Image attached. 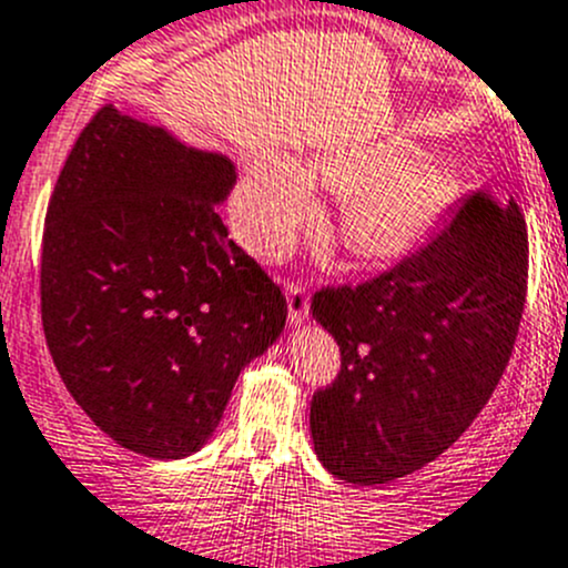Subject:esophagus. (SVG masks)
<instances>
[{
	"label": "esophagus",
	"mask_w": 568,
	"mask_h": 568,
	"mask_svg": "<svg viewBox=\"0 0 568 568\" xmlns=\"http://www.w3.org/2000/svg\"><path fill=\"white\" fill-rule=\"evenodd\" d=\"M285 296H288V318L291 322H305L307 311H311V294H307V283L302 280H288L285 285Z\"/></svg>",
	"instance_id": "34e87169"
}]
</instances>
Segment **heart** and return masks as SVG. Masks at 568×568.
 Listing matches in <instances>:
<instances>
[{
  "label": "heart",
  "instance_id": "1",
  "mask_svg": "<svg viewBox=\"0 0 568 568\" xmlns=\"http://www.w3.org/2000/svg\"><path fill=\"white\" fill-rule=\"evenodd\" d=\"M407 144H372L313 158L307 166L283 155L252 163L235 194V224L246 246L280 257L318 219L313 180L346 196L341 239L361 261L394 263L422 244L455 196L442 163H418Z\"/></svg>",
  "mask_w": 568,
  "mask_h": 568
}]
</instances>
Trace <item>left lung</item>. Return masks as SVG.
<instances>
[{
    "label": "left lung",
    "mask_w": 568,
    "mask_h": 568,
    "mask_svg": "<svg viewBox=\"0 0 568 568\" xmlns=\"http://www.w3.org/2000/svg\"><path fill=\"white\" fill-rule=\"evenodd\" d=\"M525 296V216L488 191L377 277L322 285L311 311L341 346V372L311 402L318 460L357 486L436 460L491 399Z\"/></svg>",
    "instance_id": "obj_1"
}]
</instances>
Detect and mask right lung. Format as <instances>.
<instances>
[{
  "mask_svg": "<svg viewBox=\"0 0 568 568\" xmlns=\"http://www.w3.org/2000/svg\"><path fill=\"white\" fill-rule=\"evenodd\" d=\"M227 158L102 104L47 207L41 322L77 405L115 444L183 458L211 438L241 368L288 305L216 207Z\"/></svg>",
  "mask_w": 568,
  "mask_h": 568,
  "instance_id": "add662e5",
  "label": "right lung"
}]
</instances>
